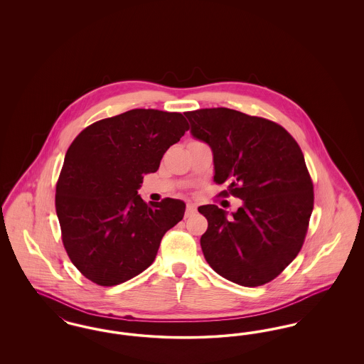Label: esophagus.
Listing matches in <instances>:
<instances>
[{"label":"esophagus","mask_w":364,"mask_h":364,"mask_svg":"<svg viewBox=\"0 0 364 364\" xmlns=\"http://www.w3.org/2000/svg\"><path fill=\"white\" fill-rule=\"evenodd\" d=\"M195 213H196V206L193 203H188L186 208V218H190Z\"/></svg>","instance_id":"34e87169"}]
</instances>
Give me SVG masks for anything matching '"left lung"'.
<instances>
[{
	"mask_svg": "<svg viewBox=\"0 0 364 364\" xmlns=\"http://www.w3.org/2000/svg\"><path fill=\"white\" fill-rule=\"evenodd\" d=\"M191 135L213 151L221 193L242 200L228 218L215 205L198 208L208 218L203 255L220 276L242 287L270 282L297 257L314 208L304 156L276 122L228 107L187 112Z\"/></svg>",
	"mask_w": 364,
	"mask_h": 364,
	"instance_id": "8db88e82",
	"label": "left lung"
}]
</instances>
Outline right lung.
<instances>
[{
	"mask_svg": "<svg viewBox=\"0 0 364 364\" xmlns=\"http://www.w3.org/2000/svg\"><path fill=\"white\" fill-rule=\"evenodd\" d=\"M181 113L134 109L83 129L65 154L55 187L63 242L75 267L101 287L146 270L186 203H146L138 190L188 131Z\"/></svg>",
	"mask_w": 364,
	"mask_h": 364,
	"instance_id": "1",
	"label": "right lung"
}]
</instances>
